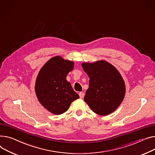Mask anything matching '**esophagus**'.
<instances>
[{"label": "esophagus", "mask_w": 155, "mask_h": 155, "mask_svg": "<svg viewBox=\"0 0 155 155\" xmlns=\"http://www.w3.org/2000/svg\"><path fill=\"white\" fill-rule=\"evenodd\" d=\"M79 97H80L81 98H83L84 96V93L83 92H80V93H79Z\"/></svg>", "instance_id": "obj_1"}]
</instances>
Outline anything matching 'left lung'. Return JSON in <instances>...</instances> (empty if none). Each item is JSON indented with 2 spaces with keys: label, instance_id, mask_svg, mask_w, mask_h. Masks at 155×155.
Wrapping results in <instances>:
<instances>
[{
  "label": "left lung",
  "instance_id": "obj_1",
  "mask_svg": "<svg viewBox=\"0 0 155 155\" xmlns=\"http://www.w3.org/2000/svg\"><path fill=\"white\" fill-rule=\"evenodd\" d=\"M89 78V86L84 101L96 114L106 116L114 111L124 99V81L112 64L105 61L83 63Z\"/></svg>",
  "mask_w": 155,
  "mask_h": 155
}]
</instances>
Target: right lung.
<instances>
[{
	"label": "right lung",
	"instance_id": "1",
	"mask_svg": "<svg viewBox=\"0 0 155 155\" xmlns=\"http://www.w3.org/2000/svg\"><path fill=\"white\" fill-rule=\"evenodd\" d=\"M74 65L72 61L53 57L43 66L36 79L35 91L39 101L54 114L65 113L71 103L79 98L66 80Z\"/></svg>",
	"mask_w": 155,
	"mask_h": 155
}]
</instances>
